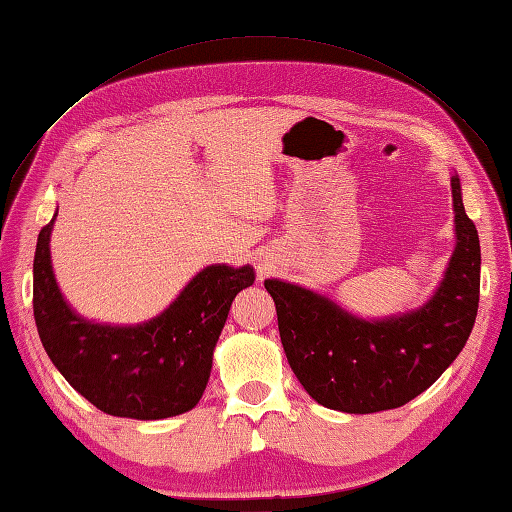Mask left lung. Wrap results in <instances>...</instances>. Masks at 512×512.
I'll return each instance as SVG.
<instances>
[{
    "instance_id": "8db88e82",
    "label": "left lung",
    "mask_w": 512,
    "mask_h": 512,
    "mask_svg": "<svg viewBox=\"0 0 512 512\" xmlns=\"http://www.w3.org/2000/svg\"><path fill=\"white\" fill-rule=\"evenodd\" d=\"M456 249L430 302L402 317L363 321L302 286L267 280L284 354L308 395L367 415L400 408L439 380L463 350L480 299V241L452 176Z\"/></svg>"
}]
</instances>
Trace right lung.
<instances>
[{"label":"right lung","mask_w":512,"mask_h":512,"mask_svg":"<svg viewBox=\"0 0 512 512\" xmlns=\"http://www.w3.org/2000/svg\"><path fill=\"white\" fill-rule=\"evenodd\" d=\"M52 223L36 241L32 306L56 369L108 415L165 419L191 410L206 389L234 297L252 286L254 269L206 267L160 317L134 328L99 326L80 319L58 291L49 263Z\"/></svg>","instance_id":"obj_1"}]
</instances>
